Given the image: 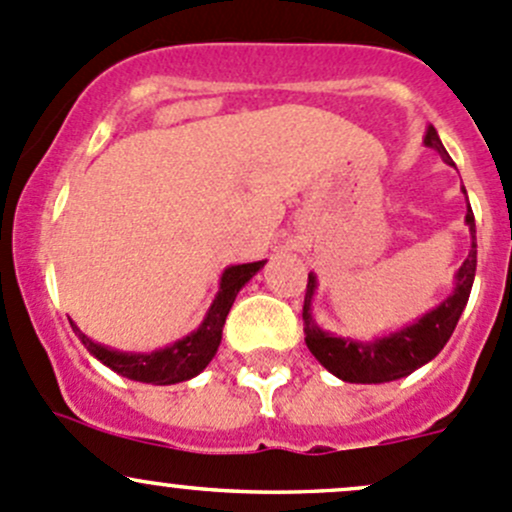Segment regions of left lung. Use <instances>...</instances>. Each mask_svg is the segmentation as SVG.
Masks as SVG:
<instances>
[{
  "label": "left lung",
  "mask_w": 512,
  "mask_h": 512,
  "mask_svg": "<svg viewBox=\"0 0 512 512\" xmlns=\"http://www.w3.org/2000/svg\"><path fill=\"white\" fill-rule=\"evenodd\" d=\"M424 145L439 152L449 165H453L434 125L426 128ZM463 194H466V189H463ZM466 224L468 231H471V251H468L466 261L456 271L451 295H446L429 313L416 318L412 325L399 328L397 333L374 337V340H355V337L333 335L320 328L313 318V310H310L315 288H318V276L308 273V291H305L303 303V333L305 345L313 352L315 360L325 370L333 372L337 379L352 384L394 382V379L407 377V374L419 370L421 365L434 360L444 350L453 330H456L458 318H461L468 295H471L473 278H476V219H473L471 204H468Z\"/></svg>",
  "instance_id": "1"
}]
</instances>
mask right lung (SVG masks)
Listing matches in <instances>:
<instances>
[{"instance_id": "right-lung-1", "label": "right lung", "mask_w": 512, "mask_h": 512, "mask_svg": "<svg viewBox=\"0 0 512 512\" xmlns=\"http://www.w3.org/2000/svg\"><path fill=\"white\" fill-rule=\"evenodd\" d=\"M263 263L266 261L239 263V266L224 268L219 281V293L214 295L202 325H199L194 333L184 335L182 340L172 342V345L167 347H160V350H152V352L113 350V347L93 342L86 333H81V328H78L71 318H68V323H71L73 333L78 335V340L83 342V347H86L96 360L103 362V365L110 367L113 372L123 374V377L135 379V382H145V384L187 382V379L197 377V374L212 362V357L217 355L226 315H229L236 295H239L241 288H244L246 283L261 271Z\"/></svg>"}]
</instances>
